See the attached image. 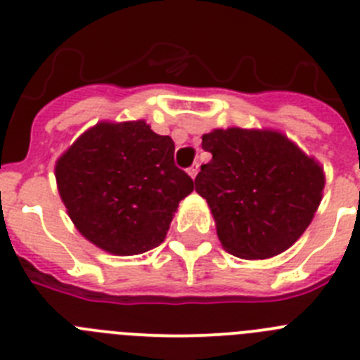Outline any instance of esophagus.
Returning <instances> with one entry per match:
<instances>
[{"instance_id":"1","label":"esophagus","mask_w":360,"mask_h":360,"mask_svg":"<svg viewBox=\"0 0 360 360\" xmlns=\"http://www.w3.org/2000/svg\"><path fill=\"white\" fill-rule=\"evenodd\" d=\"M198 171H200V164H198V162H195V164L191 165L189 169H187V173H189L191 178H196V174H198Z\"/></svg>"}]
</instances>
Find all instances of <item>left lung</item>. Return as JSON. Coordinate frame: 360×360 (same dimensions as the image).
I'll use <instances>...</instances> for the list:
<instances>
[{"mask_svg":"<svg viewBox=\"0 0 360 360\" xmlns=\"http://www.w3.org/2000/svg\"><path fill=\"white\" fill-rule=\"evenodd\" d=\"M202 148L212 158L196 174V193L207 200L225 250L265 259L294 245L321 203L319 164L276 131L214 129Z\"/></svg>","mask_w":360,"mask_h":360,"instance_id":"8db88e82","label":"left lung"}]
</instances>
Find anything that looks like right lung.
I'll use <instances>...</instances> for the list:
<instances>
[{"mask_svg": "<svg viewBox=\"0 0 360 360\" xmlns=\"http://www.w3.org/2000/svg\"><path fill=\"white\" fill-rule=\"evenodd\" d=\"M56 178L79 232L115 256L158 247L180 200L195 189L174 165L171 136L144 120L97 124L59 158Z\"/></svg>", "mask_w": 360, "mask_h": 360, "instance_id": "obj_1", "label": "right lung"}]
</instances>
